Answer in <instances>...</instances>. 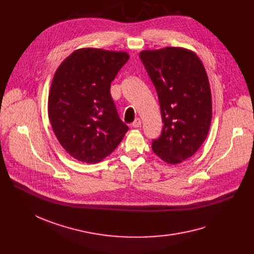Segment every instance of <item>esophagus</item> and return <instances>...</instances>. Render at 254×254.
Instances as JSON below:
<instances>
[{"label":"esophagus","mask_w":254,"mask_h":254,"mask_svg":"<svg viewBox=\"0 0 254 254\" xmlns=\"http://www.w3.org/2000/svg\"><path fill=\"white\" fill-rule=\"evenodd\" d=\"M131 127H141V119L140 118H136L134 120V123L131 124Z\"/></svg>","instance_id":"34e87169"}]
</instances>
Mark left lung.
<instances>
[{
	"label": "left lung",
	"instance_id": "obj_1",
	"mask_svg": "<svg viewBox=\"0 0 254 254\" xmlns=\"http://www.w3.org/2000/svg\"><path fill=\"white\" fill-rule=\"evenodd\" d=\"M161 108L163 129L152 150L168 164L192 156L204 143L212 117L211 91L204 65L193 52L167 47L140 53Z\"/></svg>",
	"mask_w": 254,
	"mask_h": 254
}]
</instances>
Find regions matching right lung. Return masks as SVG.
Masks as SVG:
<instances>
[{
    "label": "right lung",
    "mask_w": 254,
    "mask_h": 254,
    "mask_svg": "<svg viewBox=\"0 0 254 254\" xmlns=\"http://www.w3.org/2000/svg\"><path fill=\"white\" fill-rule=\"evenodd\" d=\"M128 58L126 52L78 49L53 77L48 97L50 124L61 145L78 161L101 162L128 129L110 92L111 82Z\"/></svg>",
    "instance_id": "right-lung-1"
}]
</instances>
